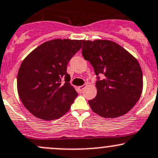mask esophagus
Returning <instances> with one entry per match:
<instances>
[{
  "label": "esophagus",
  "instance_id": "34e87169",
  "mask_svg": "<svg viewBox=\"0 0 158 158\" xmlns=\"http://www.w3.org/2000/svg\"><path fill=\"white\" fill-rule=\"evenodd\" d=\"M86 87V85H81V86H79V87H78V88H79V90L80 91H82L83 89H84Z\"/></svg>",
  "mask_w": 158,
  "mask_h": 158
}]
</instances>
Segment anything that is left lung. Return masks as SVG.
I'll list each match as a JSON object with an SVG mask.
<instances>
[{
  "mask_svg": "<svg viewBox=\"0 0 158 158\" xmlns=\"http://www.w3.org/2000/svg\"><path fill=\"white\" fill-rule=\"evenodd\" d=\"M81 42L83 57L92 65L95 74L105 76L104 79L97 81V96L88 100L91 109L107 118L125 115L143 92V72L138 60L113 41Z\"/></svg>",
  "mask_w": 158,
  "mask_h": 158,
  "instance_id": "1",
  "label": "left lung"
}]
</instances>
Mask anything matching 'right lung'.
I'll list each match as a JSON object with an SVG mask.
<instances>
[{
    "mask_svg": "<svg viewBox=\"0 0 158 158\" xmlns=\"http://www.w3.org/2000/svg\"><path fill=\"white\" fill-rule=\"evenodd\" d=\"M81 45L78 40H52L40 45L23 60L17 76V90L33 115L51 121L70 110L78 94L68 82L67 66Z\"/></svg>",
    "mask_w": 158,
    "mask_h": 158,
    "instance_id": "1",
    "label": "right lung"
}]
</instances>
